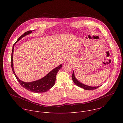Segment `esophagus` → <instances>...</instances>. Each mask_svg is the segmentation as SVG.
Instances as JSON below:
<instances>
[{
	"label": "esophagus",
	"mask_w": 123,
	"mask_h": 123,
	"mask_svg": "<svg viewBox=\"0 0 123 123\" xmlns=\"http://www.w3.org/2000/svg\"><path fill=\"white\" fill-rule=\"evenodd\" d=\"M68 62V59H65V60H64L63 61V63H65Z\"/></svg>",
	"instance_id": "obj_1"
}]
</instances>
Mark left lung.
Wrapping results in <instances>:
<instances>
[{"instance_id": "obj_1", "label": "left lung", "mask_w": 123, "mask_h": 123, "mask_svg": "<svg viewBox=\"0 0 123 123\" xmlns=\"http://www.w3.org/2000/svg\"><path fill=\"white\" fill-rule=\"evenodd\" d=\"M72 79L73 80V82H74V83L77 86H78L81 87L82 88H83V89L85 90H93L94 89H97L98 87H100L101 86H87L85 84H83L82 83H81L80 82H79L75 77V75H74V73L73 71V75L72 76Z\"/></svg>"}]
</instances>
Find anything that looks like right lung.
Listing matches in <instances>:
<instances>
[{
  "mask_svg": "<svg viewBox=\"0 0 123 123\" xmlns=\"http://www.w3.org/2000/svg\"><path fill=\"white\" fill-rule=\"evenodd\" d=\"M34 31V30H33ZM32 31H28L25 32L24 34H23L21 36H20L18 39L17 40L16 42L13 44L12 47V57H11V67L12 72L15 75L16 79L20 84L26 90L33 92L35 93H42L47 92L49 90L54 86L55 83L56 76V74L59 71V70L61 68L62 65L61 64L57 67H56L54 69H52L49 73H48L45 76L39 79L38 80H36L34 81H32L31 82H25L20 80L14 73L13 69V49L14 46L19 40L22 38L23 37L26 36L31 33Z\"/></svg>",
  "mask_w": 123,
  "mask_h": 123,
  "instance_id": "add662e5",
  "label": "right lung"
}]
</instances>
